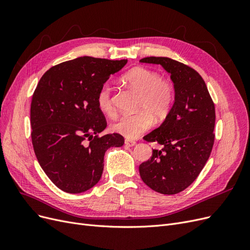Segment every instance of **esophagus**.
<instances>
[{"label": "esophagus", "instance_id": "34e87169", "mask_svg": "<svg viewBox=\"0 0 250 250\" xmlns=\"http://www.w3.org/2000/svg\"><path fill=\"white\" fill-rule=\"evenodd\" d=\"M125 145L128 147H133L137 145V143H135L134 141H131V140H125Z\"/></svg>", "mask_w": 250, "mask_h": 250}]
</instances>
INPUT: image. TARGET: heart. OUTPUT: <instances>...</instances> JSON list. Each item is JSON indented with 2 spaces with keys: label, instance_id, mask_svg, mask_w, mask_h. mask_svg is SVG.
I'll list each match as a JSON object with an SVG mask.
<instances>
[{
  "label": "heart",
  "instance_id": "heart-1",
  "mask_svg": "<svg viewBox=\"0 0 250 250\" xmlns=\"http://www.w3.org/2000/svg\"><path fill=\"white\" fill-rule=\"evenodd\" d=\"M123 80L141 94L139 109L133 115H122L110 126L111 130L127 139H137L156 122L165 120L175 100V88L172 82L162 79L160 74L145 67H134L124 74ZM100 110L106 116L115 113L112 87L108 82L100 87L97 96Z\"/></svg>",
  "mask_w": 250,
  "mask_h": 250
}]
</instances>
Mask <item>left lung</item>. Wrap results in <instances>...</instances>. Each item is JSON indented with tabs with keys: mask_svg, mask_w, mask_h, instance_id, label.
Returning a JSON list of instances; mask_svg holds the SVG:
<instances>
[{
	"mask_svg": "<svg viewBox=\"0 0 250 250\" xmlns=\"http://www.w3.org/2000/svg\"><path fill=\"white\" fill-rule=\"evenodd\" d=\"M140 62L161 64L175 88L169 115L145 137L163 149L153 150L151 158L140 165V175L155 192L177 194L197 178L208 160L215 139V105L206 82L192 67L168 57H146Z\"/></svg>",
	"mask_w": 250,
	"mask_h": 250,
	"instance_id": "8db88e82",
	"label": "left lung"
}]
</instances>
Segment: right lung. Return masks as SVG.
<instances>
[{
	"mask_svg": "<svg viewBox=\"0 0 250 250\" xmlns=\"http://www.w3.org/2000/svg\"><path fill=\"white\" fill-rule=\"evenodd\" d=\"M126 63L127 59L75 58L52 66L34 90L30 110L34 152L63 192L78 194L93 188L101 178L105 151L124 145L119 133L98 135L107 124L97 96Z\"/></svg>",
	"mask_w": 250,
	"mask_h": 250,
	"instance_id": "right-lung-1",
	"label": "right lung"
}]
</instances>
